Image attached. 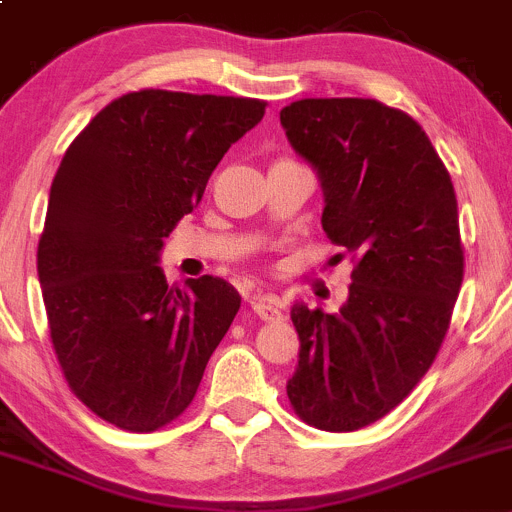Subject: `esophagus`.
I'll list each match as a JSON object with an SVG mask.
<instances>
[{"mask_svg": "<svg viewBox=\"0 0 512 512\" xmlns=\"http://www.w3.org/2000/svg\"><path fill=\"white\" fill-rule=\"evenodd\" d=\"M252 312L260 319H265V322H280L282 319L280 302L275 297H270V294H257V297H252Z\"/></svg>", "mask_w": 512, "mask_h": 512, "instance_id": "34e87169", "label": "esophagus"}]
</instances>
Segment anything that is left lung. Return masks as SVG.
<instances>
[{"label":"left lung","mask_w":512,"mask_h":512,"mask_svg":"<svg viewBox=\"0 0 512 512\" xmlns=\"http://www.w3.org/2000/svg\"><path fill=\"white\" fill-rule=\"evenodd\" d=\"M289 143L319 175L322 227L354 260L334 314L294 304V414L356 431L423 379L451 324L463 245L451 175L426 131L374 98H302L280 111Z\"/></svg>","instance_id":"1"}]
</instances>
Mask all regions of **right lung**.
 <instances>
[{"label": "right lung", "instance_id": "1", "mask_svg": "<svg viewBox=\"0 0 512 512\" xmlns=\"http://www.w3.org/2000/svg\"><path fill=\"white\" fill-rule=\"evenodd\" d=\"M265 106L133 91L91 118L56 170L36 252L51 344L76 399L123 431H158L188 409L240 309L230 282L168 287L158 260Z\"/></svg>", "mask_w": 512, "mask_h": 512}]
</instances>
